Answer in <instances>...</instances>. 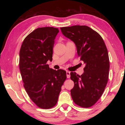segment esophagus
Masks as SVG:
<instances>
[{
    "mask_svg": "<svg viewBox=\"0 0 125 125\" xmlns=\"http://www.w3.org/2000/svg\"><path fill=\"white\" fill-rule=\"evenodd\" d=\"M70 73H71V72H69V71H66V75H67V77L68 78H70V77H71Z\"/></svg>",
    "mask_w": 125,
    "mask_h": 125,
    "instance_id": "esophagus-1",
    "label": "esophagus"
}]
</instances>
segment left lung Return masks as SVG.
Instances as JSON below:
<instances>
[{
	"label": "left lung",
	"instance_id": "obj_1",
	"mask_svg": "<svg viewBox=\"0 0 125 125\" xmlns=\"http://www.w3.org/2000/svg\"><path fill=\"white\" fill-rule=\"evenodd\" d=\"M61 30L74 42L78 55L85 64L81 75L71 72L74 83L71 90L72 98L80 107H91L100 98L108 81L110 63L105 42L98 32L87 26L63 27Z\"/></svg>",
	"mask_w": 125,
	"mask_h": 125
}]
</instances>
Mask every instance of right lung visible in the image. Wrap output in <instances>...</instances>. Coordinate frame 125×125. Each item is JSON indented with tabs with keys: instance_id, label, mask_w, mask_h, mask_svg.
<instances>
[{
	"instance_id": "add662e5",
	"label": "right lung",
	"mask_w": 125,
	"mask_h": 125,
	"mask_svg": "<svg viewBox=\"0 0 125 125\" xmlns=\"http://www.w3.org/2000/svg\"><path fill=\"white\" fill-rule=\"evenodd\" d=\"M58 29L37 28L26 37L20 50L19 68L24 86L33 103L41 109L56 105L66 72L50 68L54 39Z\"/></svg>"
}]
</instances>
